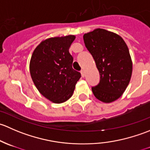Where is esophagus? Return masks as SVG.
I'll list each match as a JSON object with an SVG mask.
<instances>
[{"instance_id":"obj_1","label":"esophagus","mask_w":150,"mask_h":150,"mask_svg":"<svg viewBox=\"0 0 150 150\" xmlns=\"http://www.w3.org/2000/svg\"><path fill=\"white\" fill-rule=\"evenodd\" d=\"M81 75H82V77H85L86 74H85V71L83 69H82V70L81 71Z\"/></svg>"}]
</instances>
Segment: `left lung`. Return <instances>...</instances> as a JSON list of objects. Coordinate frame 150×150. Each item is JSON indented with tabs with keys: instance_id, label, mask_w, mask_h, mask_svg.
Listing matches in <instances>:
<instances>
[{
	"instance_id": "8db88e82",
	"label": "left lung",
	"mask_w": 150,
	"mask_h": 150,
	"mask_svg": "<svg viewBox=\"0 0 150 150\" xmlns=\"http://www.w3.org/2000/svg\"><path fill=\"white\" fill-rule=\"evenodd\" d=\"M83 40L100 75L99 83L92 87L93 95L104 103L117 100L132 75V60L126 43L119 35L101 28L84 34Z\"/></svg>"
}]
</instances>
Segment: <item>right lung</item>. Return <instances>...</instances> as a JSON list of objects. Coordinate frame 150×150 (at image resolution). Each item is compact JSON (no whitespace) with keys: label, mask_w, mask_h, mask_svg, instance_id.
Returning a JSON list of instances; mask_svg holds the SVG:
<instances>
[{"label":"right lung","mask_w":150,"mask_h":150,"mask_svg":"<svg viewBox=\"0 0 150 150\" xmlns=\"http://www.w3.org/2000/svg\"><path fill=\"white\" fill-rule=\"evenodd\" d=\"M75 39L72 35L47 38L35 48L30 59V72L35 86L54 103L67 101L81 77L72 68L73 57L69 52Z\"/></svg>","instance_id":"right-lung-1"}]
</instances>
